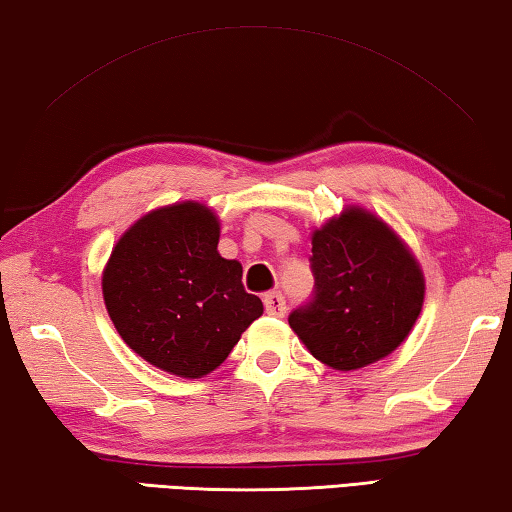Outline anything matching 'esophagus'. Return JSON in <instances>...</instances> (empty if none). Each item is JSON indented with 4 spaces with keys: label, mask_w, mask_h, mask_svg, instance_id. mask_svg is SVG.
Instances as JSON below:
<instances>
[{
    "label": "esophagus",
    "mask_w": 512,
    "mask_h": 512,
    "mask_svg": "<svg viewBox=\"0 0 512 512\" xmlns=\"http://www.w3.org/2000/svg\"><path fill=\"white\" fill-rule=\"evenodd\" d=\"M263 304H265V311L270 313V316H283L286 313V300H283V295L277 293V290H272V293H267L263 297Z\"/></svg>",
    "instance_id": "obj_1"
}]
</instances>
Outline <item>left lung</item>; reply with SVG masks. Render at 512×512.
<instances>
[{
  "label": "left lung",
  "mask_w": 512,
  "mask_h": 512,
  "mask_svg": "<svg viewBox=\"0 0 512 512\" xmlns=\"http://www.w3.org/2000/svg\"><path fill=\"white\" fill-rule=\"evenodd\" d=\"M313 295L288 316L322 364L355 371L387 357L410 334L423 304V274L382 219L348 208L313 233Z\"/></svg>",
  "instance_id": "8db88e82"
}]
</instances>
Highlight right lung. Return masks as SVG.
Instances as JSON below:
<instances>
[{
  "label": "right lung",
  "mask_w": 512,
  "mask_h": 512,
  "mask_svg": "<svg viewBox=\"0 0 512 512\" xmlns=\"http://www.w3.org/2000/svg\"><path fill=\"white\" fill-rule=\"evenodd\" d=\"M217 242L219 222L206 206L176 203L141 217L102 274L123 341L178 377L215 371L263 313L242 286V265L219 256Z\"/></svg>",
  "instance_id": "1"
}]
</instances>
